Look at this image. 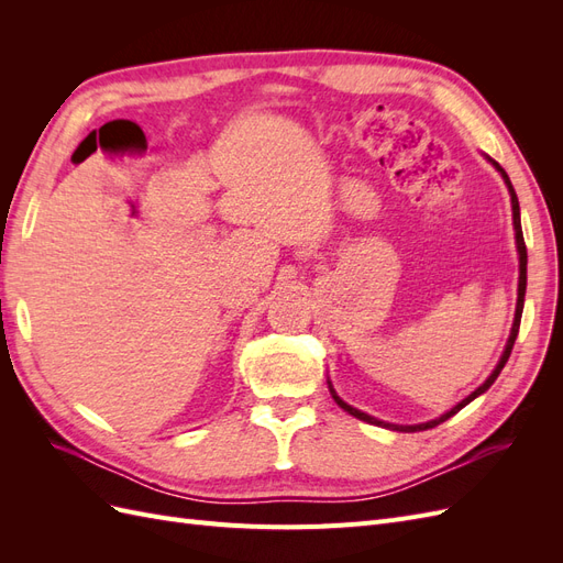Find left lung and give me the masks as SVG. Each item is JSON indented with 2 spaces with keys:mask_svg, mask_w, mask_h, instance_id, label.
Listing matches in <instances>:
<instances>
[{
  "mask_svg": "<svg viewBox=\"0 0 563 563\" xmlns=\"http://www.w3.org/2000/svg\"><path fill=\"white\" fill-rule=\"evenodd\" d=\"M486 159L496 166V172L503 176V180H505V185H507V190H509V201H512V225H515V242H517V253H519V286H517V310H515V321H512V331H509V338H507V345H505V350H503V354H500V360H498V364H496V368L490 371V376L476 387L470 397H465L463 401L460 404H455L451 411H446L444 416H439V418H434V420H428V422H418V424H395V422H385V420H378V418H373V416H368V413H364V411H360V408H354V406H350L347 401H343L340 399L338 395H335V389H333V385H331V380H329V389H331V397H333V401L343 408V411H347L350 416H354V418H360V420H364V422H371V424H378V428H387V430H397V432H422V430H430V428H437V424H441L444 420H449L451 416H455L460 408H465L470 401H474L476 397L479 395H484V391L496 383V378L500 376V371H503V366L507 364V360H509V354H512V347H515V340H517V333H519V323H521V312H523V296H526V244H523V232H521V213H519V199H517V192H515V187H512V180H509V176L505 174V168L498 164V162H493L488 155H486Z\"/></svg>",
  "mask_w": 563,
  "mask_h": 563,
  "instance_id": "obj_1",
  "label": "left lung"
}]
</instances>
